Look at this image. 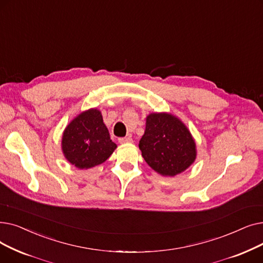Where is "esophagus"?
I'll return each instance as SVG.
<instances>
[{"mask_svg":"<svg viewBox=\"0 0 263 263\" xmlns=\"http://www.w3.org/2000/svg\"><path fill=\"white\" fill-rule=\"evenodd\" d=\"M120 143H130L133 142V139L130 137H124V138H119Z\"/></svg>","mask_w":263,"mask_h":263,"instance_id":"obj_1","label":"esophagus"}]
</instances>
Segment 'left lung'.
Instances as JSON below:
<instances>
[{
  "mask_svg": "<svg viewBox=\"0 0 263 263\" xmlns=\"http://www.w3.org/2000/svg\"><path fill=\"white\" fill-rule=\"evenodd\" d=\"M139 148L146 164L164 177H174L185 171L197 155L189 128L177 117L165 112L146 117Z\"/></svg>",
  "mask_w": 263,
  "mask_h": 263,
  "instance_id": "1",
  "label": "left lung"
}]
</instances>
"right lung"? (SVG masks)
I'll return each instance as SVG.
<instances>
[{
  "mask_svg": "<svg viewBox=\"0 0 263 263\" xmlns=\"http://www.w3.org/2000/svg\"><path fill=\"white\" fill-rule=\"evenodd\" d=\"M117 148L104 124L101 111L89 109L81 112L65 128L62 151L71 165L89 169L103 164Z\"/></svg>",
  "mask_w": 263,
  "mask_h": 263,
  "instance_id": "add662e5",
  "label": "right lung"
}]
</instances>
